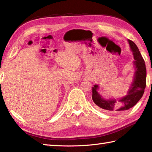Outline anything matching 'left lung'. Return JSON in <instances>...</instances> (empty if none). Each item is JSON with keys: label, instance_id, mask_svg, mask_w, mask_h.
<instances>
[{"label": "left lung", "instance_id": "obj_1", "mask_svg": "<svg viewBox=\"0 0 152 152\" xmlns=\"http://www.w3.org/2000/svg\"><path fill=\"white\" fill-rule=\"evenodd\" d=\"M128 42L134 59L135 72L133 81L127 92V95L119 99L118 102L115 99L106 100L98 93V85H95L92 88V99L95 104L99 107L112 113L127 110L133 107L142 98L146 88V69L144 60L137 45L131 40H128Z\"/></svg>", "mask_w": 152, "mask_h": 152}]
</instances>
